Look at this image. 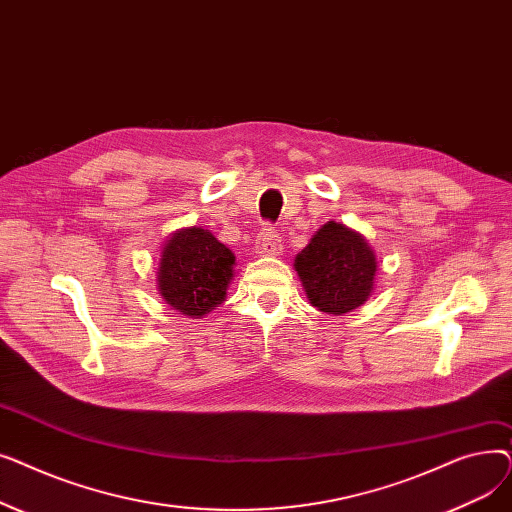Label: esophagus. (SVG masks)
I'll use <instances>...</instances> for the list:
<instances>
[{"label": "esophagus", "mask_w": 512, "mask_h": 512, "mask_svg": "<svg viewBox=\"0 0 512 512\" xmlns=\"http://www.w3.org/2000/svg\"><path fill=\"white\" fill-rule=\"evenodd\" d=\"M255 251L259 255H278L282 251L280 234L272 226L261 228V232L257 236V242H255Z\"/></svg>", "instance_id": "1"}]
</instances>
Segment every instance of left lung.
<instances>
[{
    "label": "left lung",
    "instance_id": "obj_1",
    "mask_svg": "<svg viewBox=\"0 0 512 512\" xmlns=\"http://www.w3.org/2000/svg\"><path fill=\"white\" fill-rule=\"evenodd\" d=\"M294 270L313 307L342 315L369 299L378 263L361 234L328 222L294 259Z\"/></svg>",
    "mask_w": 512,
    "mask_h": 512
}]
</instances>
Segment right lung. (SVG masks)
Instances as JSON below:
<instances>
[{
    "instance_id": "obj_1",
    "label": "right lung",
    "mask_w": 512,
    "mask_h": 512,
    "mask_svg": "<svg viewBox=\"0 0 512 512\" xmlns=\"http://www.w3.org/2000/svg\"><path fill=\"white\" fill-rule=\"evenodd\" d=\"M232 251L203 228L176 232L161 255L159 294L176 311L203 317L226 297L232 280Z\"/></svg>"
}]
</instances>
